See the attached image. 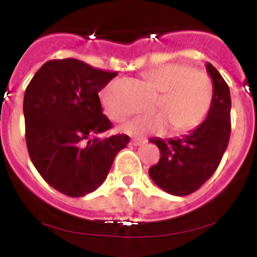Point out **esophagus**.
Listing matches in <instances>:
<instances>
[{
  "mask_svg": "<svg viewBox=\"0 0 257 257\" xmlns=\"http://www.w3.org/2000/svg\"><path fill=\"white\" fill-rule=\"evenodd\" d=\"M144 143H147V140L145 139H133L131 140V144L133 145H142V144H144Z\"/></svg>",
  "mask_w": 257,
  "mask_h": 257,
  "instance_id": "1",
  "label": "esophagus"
}]
</instances>
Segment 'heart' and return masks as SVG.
Here are the masks:
<instances>
[{
	"label": "heart",
	"instance_id": "b5f03b06",
	"mask_svg": "<svg viewBox=\"0 0 257 257\" xmlns=\"http://www.w3.org/2000/svg\"><path fill=\"white\" fill-rule=\"evenodd\" d=\"M147 82L161 92L153 115H143L127 122L122 133L135 138L163 135L172 127L175 133L194 130L203 122L212 101V82L207 73L192 69L185 64H162L147 70ZM101 103L108 117L121 122L127 112L119 109L109 99L108 91L101 94Z\"/></svg>",
	"mask_w": 257,
	"mask_h": 257
}]
</instances>
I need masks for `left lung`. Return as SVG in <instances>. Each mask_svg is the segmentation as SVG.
<instances>
[{"mask_svg":"<svg viewBox=\"0 0 257 257\" xmlns=\"http://www.w3.org/2000/svg\"><path fill=\"white\" fill-rule=\"evenodd\" d=\"M206 69L212 79V101L205 121L181 138L151 139L161 158L149 169V176L172 196L199 189L216 171L230 138V91L216 68L207 63Z\"/></svg>","mask_w":257,"mask_h":257,"instance_id":"left-lung-1","label":"left lung"}]
</instances>
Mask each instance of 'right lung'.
Instances as JSON below:
<instances>
[{
    "label": "right lung",
    "instance_id": "right-lung-1",
    "mask_svg": "<svg viewBox=\"0 0 257 257\" xmlns=\"http://www.w3.org/2000/svg\"><path fill=\"white\" fill-rule=\"evenodd\" d=\"M117 76L77 59L50 60L33 76L23 112L32 162L49 185L69 197L100 187L127 135L99 138L112 127L99 92Z\"/></svg>",
    "mask_w": 257,
    "mask_h": 257
}]
</instances>
